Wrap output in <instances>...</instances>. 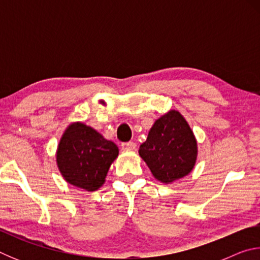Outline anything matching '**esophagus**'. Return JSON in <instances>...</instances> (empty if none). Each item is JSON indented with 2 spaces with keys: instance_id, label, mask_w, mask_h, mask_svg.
Listing matches in <instances>:
<instances>
[{
  "instance_id": "obj_1",
  "label": "esophagus",
  "mask_w": 260,
  "mask_h": 260,
  "mask_svg": "<svg viewBox=\"0 0 260 260\" xmlns=\"http://www.w3.org/2000/svg\"><path fill=\"white\" fill-rule=\"evenodd\" d=\"M121 148L126 151H133L136 149V143L135 142H126L121 144Z\"/></svg>"
}]
</instances>
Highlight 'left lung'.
Masks as SVG:
<instances>
[{"label":"left lung","instance_id":"1","mask_svg":"<svg viewBox=\"0 0 260 260\" xmlns=\"http://www.w3.org/2000/svg\"><path fill=\"white\" fill-rule=\"evenodd\" d=\"M139 155L146 161L155 179L172 183L195 167L199 148L190 126L177 110H171L153 122Z\"/></svg>","mask_w":260,"mask_h":260}]
</instances>
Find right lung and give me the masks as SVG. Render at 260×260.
<instances>
[{"instance_id":"1","label":"right lung","mask_w":260,"mask_h":260,"mask_svg":"<svg viewBox=\"0 0 260 260\" xmlns=\"http://www.w3.org/2000/svg\"><path fill=\"white\" fill-rule=\"evenodd\" d=\"M119 149L93 127L81 121L72 122L59 140L56 164L68 183L87 191H95L105 178Z\"/></svg>"}]
</instances>
